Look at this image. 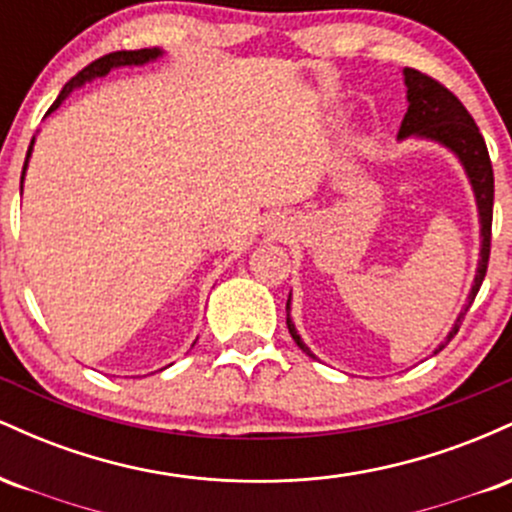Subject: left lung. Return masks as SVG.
Listing matches in <instances>:
<instances>
[{"mask_svg": "<svg viewBox=\"0 0 512 512\" xmlns=\"http://www.w3.org/2000/svg\"><path fill=\"white\" fill-rule=\"evenodd\" d=\"M404 84H407V115H404L402 127H399V139L416 137V139H431V142L443 144L445 149H450L452 154L460 158L467 173L469 182H472L474 199H477L479 209V223H481V252H479V267L477 276H474V286L469 291L467 303H464L462 313L457 315L455 327L448 334V342L455 337L460 330L464 315L472 308L474 298L481 289V281L486 276V267H489V255H491V219H493V168L489 149H486L484 137H481L477 122L472 120V115L467 113V108L460 103V98L455 93L448 91L440 81L433 76L416 72V69H404ZM291 296L286 301V325L296 342L308 356H313V351L303 344L301 334L296 332V325L291 322ZM445 342V344H448ZM445 344H440L436 351L443 349Z\"/></svg>", "mask_w": 512, "mask_h": 512, "instance_id": "obj_1", "label": "left lung"}]
</instances>
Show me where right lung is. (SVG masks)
Wrapping results in <instances>:
<instances>
[{
  "label": "right lung",
  "mask_w": 512,
  "mask_h": 512,
  "mask_svg": "<svg viewBox=\"0 0 512 512\" xmlns=\"http://www.w3.org/2000/svg\"><path fill=\"white\" fill-rule=\"evenodd\" d=\"M163 52L158 48H144V50H120V52H110V55L101 57V60L91 62L88 67L81 69L79 74L74 76L72 81H67V86L62 88V93L57 96V101L50 105L48 115L52 110H57L62 105L64 98L69 96V93L74 91V88L84 86L86 81H93L98 79V76H105L110 72V69H117V67H137V64H146V62H154L156 57H161ZM31 151H33V142L28 146V154H26V163H23V173H26V166H28V158H31ZM21 182H23V175H21Z\"/></svg>",
  "instance_id": "obj_1"
}]
</instances>
